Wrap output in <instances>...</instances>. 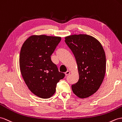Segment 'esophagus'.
Listing matches in <instances>:
<instances>
[{
	"instance_id": "obj_1",
	"label": "esophagus",
	"mask_w": 122,
	"mask_h": 122,
	"mask_svg": "<svg viewBox=\"0 0 122 122\" xmlns=\"http://www.w3.org/2000/svg\"><path fill=\"white\" fill-rule=\"evenodd\" d=\"M70 73V71H69V70H68V71H66V72L65 73V75H66V76H67V75H69Z\"/></svg>"
}]
</instances>
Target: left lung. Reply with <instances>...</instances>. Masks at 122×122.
<instances>
[{
  "mask_svg": "<svg viewBox=\"0 0 122 122\" xmlns=\"http://www.w3.org/2000/svg\"><path fill=\"white\" fill-rule=\"evenodd\" d=\"M65 39L78 66L79 79L71 86L72 92L80 98H87L98 91L105 78V51L99 41L90 35L75 34Z\"/></svg>",
  "mask_w": 122,
  "mask_h": 122,
  "instance_id": "8db88e82",
  "label": "left lung"
}]
</instances>
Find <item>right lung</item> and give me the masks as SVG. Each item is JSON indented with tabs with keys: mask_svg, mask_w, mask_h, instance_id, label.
Here are the masks:
<instances>
[{
	"mask_svg": "<svg viewBox=\"0 0 122 122\" xmlns=\"http://www.w3.org/2000/svg\"><path fill=\"white\" fill-rule=\"evenodd\" d=\"M61 40V37L32 35L20 49L19 63L23 78L29 90L41 98L52 97L57 83L65 76L51 58Z\"/></svg>",
	"mask_w": 122,
	"mask_h": 122,
	"instance_id": "1",
	"label": "right lung"
}]
</instances>
